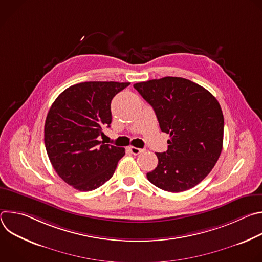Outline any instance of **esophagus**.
<instances>
[{
    "label": "esophagus",
    "mask_w": 262,
    "mask_h": 262,
    "mask_svg": "<svg viewBox=\"0 0 262 262\" xmlns=\"http://www.w3.org/2000/svg\"><path fill=\"white\" fill-rule=\"evenodd\" d=\"M129 151L134 155V156H138L140 155L141 152L144 151V149H141V148H137V147H134V146H129Z\"/></svg>",
    "instance_id": "esophagus-1"
}]
</instances>
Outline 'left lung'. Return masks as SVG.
I'll use <instances>...</instances> for the list:
<instances>
[{
    "mask_svg": "<svg viewBox=\"0 0 262 262\" xmlns=\"http://www.w3.org/2000/svg\"><path fill=\"white\" fill-rule=\"evenodd\" d=\"M150 104L161 130L170 135L168 150L157 152L158 167L147 178L172 193L190 190L212 170L223 148L224 117L215 97L183 78L166 77L134 85Z\"/></svg>",
    "mask_w": 262,
    "mask_h": 262,
    "instance_id": "obj_1",
    "label": "left lung"
}]
</instances>
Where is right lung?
<instances>
[{
  "label": "right lung",
  "instance_id": "right-lung-1",
  "mask_svg": "<svg viewBox=\"0 0 262 262\" xmlns=\"http://www.w3.org/2000/svg\"><path fill=\"white\" fill-rule=\"evenodd\" d=\"M130 83L84 82L64 90L52 104L45 144L57 174L69 185L89 192L113 176L125 149L100 141L112 122L111 101Z\"/></svg>",
  "mask_w": 262,
  "mask_h": 262
}]
</instances>
